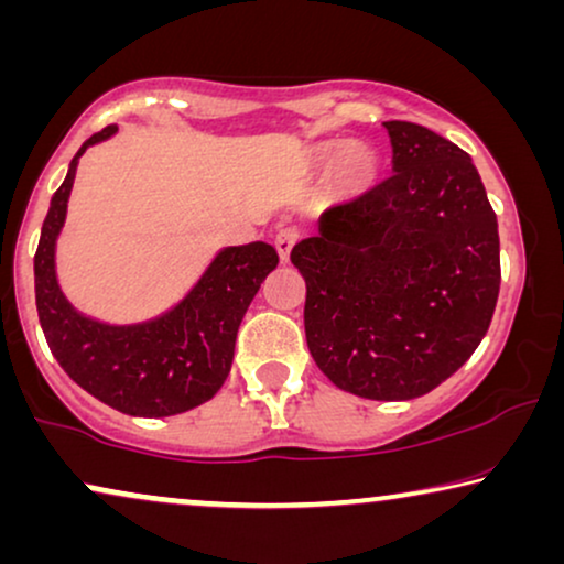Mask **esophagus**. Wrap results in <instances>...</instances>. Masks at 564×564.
Segmentation results:
<instances>
[{"label": "esophagus", "instance_id": "obj_1", "mask_svg": "<svg viewBox=\"0 0 564 564\" xmlns=\"http://www.w3.org/2000/svg\"><path fill=\"white\" fill-rule=\"evenodd\" d=\"M297 241H300L297 228H280V230H276L274 249H276V253H280L282 261H290V253H292V249H295Z\"/></svg>", "mask_w": 564, "mask_h": 564}]
</instances>
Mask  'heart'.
<instances>
[{
    "label": "heart",
    "mask_w": 564,
    "mask_h": 564,
    "mask_svg": "<svg viewBox=\"0 0 564 564\" xmlns=\"http://www.w3.org/2000/svg\"><path fill=\"white\" fill-rule=\"evenodd\" d=\"M341 153L338 161V180L349 192H365L380 172V159L365 143H321L315 149V159L330 161Z\"/></svg>",
    "instance_id": "heart-1"
}]
</instances>
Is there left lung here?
Here are the masks:
<instances>
[{"label":"left lung","mask_w":564,"mask_h":564,"mask_svg":"<svg viewBox=\"0 0 564 564\" xmlns=\"http://www.w3.org/2000/svg\"><path fill=\"white\" fill-rule=\"evenodd\" d=\"M392 174L321 215L290 259L305 338L336 388L411 400L452 377L488 334L500 290L496 213L473 159L434 130L384 122Z\"/></svg>","instance_id":"8db88e82"}]
</instances>
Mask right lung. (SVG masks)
I'll return each instance as SVG.
<instances>
[{"label": "right lung", "instance_id": "add662e5", "mask_svg": "<svg viewBox=\"0 0 564 564\" xmlns=\"http://www.w3.org/2000/svg\"><path fill=\"white\" fill-rule=\"evenodd\" d=\"M115 133L118 126H107L84 141L51 197L35 251L37 318L53 357L82 390L120 413L166 419L207 403L223 388L238 326L280 257L264 241L223 246L187 295L149 321L107 323L76 311L58 284L56 246L79 159Z\"/></svg>", "mask_w": 564, "mask_h": 564}]
</instances>
